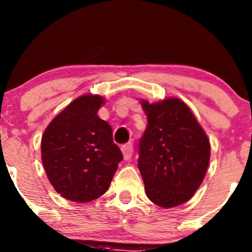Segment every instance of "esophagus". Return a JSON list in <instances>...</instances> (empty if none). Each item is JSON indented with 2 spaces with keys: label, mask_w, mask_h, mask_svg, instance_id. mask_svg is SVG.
<instances>
[{
  "label": "esophagus",
  "mask_w": 252,
  "mask_h": 252,
  "mask_svg": "<svg viewBox=\"0 0 252 252\" xmlns=\"http://www.w3.org/2000/svg\"><path fill=\"white\" fill-rule=\"evenodd\" d=\"M122 153H123L124 159L126 160L130 159L131 154H132V143L129 142V143H126V145L122 146Z\"/></svg>",
  "instance_id": "1"
}]
</instances>
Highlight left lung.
<instances>
[{"label":"left lung","mask_w":252,"mask_h":252,"mask_svg":"<svg viewBox=\"0 0 252 252\" xmlns=\"http://www.w3.org/2000/svg\"><path fill=\"white\" fill-rule=\"evenodd\" d=\"M148 118L139 143V170L146 195L157 206L172 208L200 188L211 158V143L183 101L167 98L141 101Z\"/></svg>","instance_id":"8db88e82"}]
</instances>
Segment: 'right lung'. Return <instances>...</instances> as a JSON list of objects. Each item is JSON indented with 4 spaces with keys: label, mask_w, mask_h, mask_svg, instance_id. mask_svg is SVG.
Returning a JSON list of instances; mask_svg holds the SVG:
<instances>
[{
    "label": "right lung",
    "mask_w": 252,
    "mask_h": 252,
    "mask_svg": "<svg viewBox=\"0 0 252 252\" xmlns=\"http://www.w3.org/2000/svg\"><path fill=\"white\" fill-rule=\"evenodd\" d=\"M100 95L76 98L54 118L41 136V161L62 197L90 202L106 192L122 161L112 129L99 118Z\"/></svg>",
    "instance_id": "1"
}]
</instances>
